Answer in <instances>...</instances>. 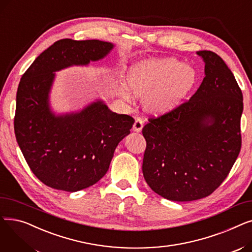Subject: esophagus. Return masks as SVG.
Here are the masks:
<instances>
[{"mask_svg": "<svg viewBox=\"0 0 252 252\" xmlns=\"http://www.w3.org/2000/svg\"><path fill=\"white\" fill-rule=\"evenodd\" d=\"M143 126H144L143 119H142L141 117H137L136 121H135V124H134L133 129H134L135 131H137V133H140V131H141L142 128H143Z\"/></svg>", "mask_w": 252, "mask_h": 252, "instance_id": "obj_1", "label": "esophagus"}]
</instances>
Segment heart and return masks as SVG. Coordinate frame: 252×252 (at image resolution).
Here are the masks:
<instances>
[{"instance_id":"obj_1","label":"heart","mask_w":252,"mask_h":252,"mask_svg":"<svg viewBox=\"0 0 252 252\" xmlns=\"http://www.w3.org/2000/svg\"><path fill=\"white\" fill-rule=\"evenodd\" d=\"M197 82L193 66L175 58H153L131 65L127 72V85L135 95L144 97V106L154 113H165L176 109L186 99ZM121 94L130 98V92L124 84Z\"/></svg>"}]
</instances>
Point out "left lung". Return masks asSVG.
Returning a JSON list of instances; mask_svg holds the SVG:
<instances>
[{"mask_svg":"<svg viewBox=\"0 0 252 252\" xmlns=\"http://www.w3.org/2000/svg\"><path fill=\"white\" fill-rule=\"evenodd\" d=\"M205 77L189 101L143 127L147 146L143 176L158 195L193 201L213 193L241 149L243 95L227 64L211 51L197 52Z\"/></svg>","mask_w":252,"mask_h":252,"instance_id":"1","label":"left lung"}]
</instances>
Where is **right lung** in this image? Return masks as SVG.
<instances>
[{"instance_id": "right-lung-1", "label": "right lung", "mask_w": 252, "mask_h": 252, "mask_svg": "<svg viewBox=\"0 0 252 252\" xmlns=\"http://www.w3.org/2000/svg\"><path fill=\"white\" fill-rule=\"evenodd\" d=\"M113 48L99 39H60L36 57L20 79L16 140L32 171L48 187L76 192L96 184L135 123L129 115L112 112L102 100L60 115L50 107L56 71L101 60Z\"/></svg>"}]
</instances>
